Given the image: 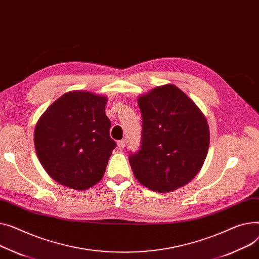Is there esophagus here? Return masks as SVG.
<instances>
[{
	"label": "esophagus",
	"instance_id": "34e87169",
	"mask_svg": "<svg viewBox=\"0 0 259 259\" xmlns=\"http://www.w3.org/2000/svg\"><path fill=\"white\" fill-rule=\"evenodd\" d=\"M125 148V141L122 140V141H118L117 142V149L118 150H123Z\"/></svg>",
	"mask_w": 259,
	"mask_h": 259
}]
</instances>
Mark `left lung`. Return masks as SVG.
<instances>
[{
	"mask_svg": "<svg viewBox=\"0 0 259 259\" xmlns=\"http://www.w3.org/2000/svg\"><path fill=\"white\" fill-rule=\"evenodd\" d=\"M142 112L140 150L129 154L136 180L153 192L168 193L187 184L201 169L209 146L206 118L173 84L139 99Z\"/></svg>",
	"mask_w": 259,
	"mask_h": 259,
	"instance_id": "obj_1",
	"label": "left lung"
}]
</instances>
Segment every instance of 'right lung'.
Segmentation results:
<instances>
[{"label":"right lung","mask_w":259,"mask_h":259,"mask_svg":"<svg viewBox=\"0 0 259 259\" xmlns=\"http://www.w3.org/2000/svg\"><path fill=\"white\" fill-rule=\"evenodd\" d=\"M107 99L90 92L61 96L41 115L34 132L38 159L58 183L77 191L104 175L115 142L105 114Z\"/></svg>","instance_id":"right-lung-1"}]
</instances>
